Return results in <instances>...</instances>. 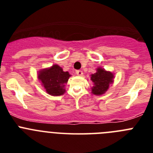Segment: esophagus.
<instances>
[{
    "mask_svg": "<svg viewBox=\"0 0 153 153\" xmlns=\"http://www.w3.org/2000/svg\"><path fill=\"white\" fill-rule=\"evenodd\" d=\"M76 74L77 76H83V71H82V70H76Z\"/></svg>",
    "mask_w": 153,
    "mask_h": 153,
    "instance_id": "esophagus-1",
    "label": "esophagus"
}]
</instances>
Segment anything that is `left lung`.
Masks as SVG:
<instances>
[{
  "label": "left lung",
  "instance_id": "left-lung-1",
  "mask_svg": "<svg viewBox=\"0 0 153 153\" xmlns=\"http://www.w3.org/2000/svg\"><path fill=\"white\" fill-rule=\"evenodd\" d=\"M96 70L95 74L90 75V79L93 84L91 93L93 95H102L107 91L109 85L113 83L114 74L102 67H98Z\"/></svg>",
  "mask_w": 153,
  "mask_h": 153
}]
</instances>
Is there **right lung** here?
<instances>
[{"label":"right lung","mask_w":153,"mask_h":153,"mask_svg":"<svg viewBox=\"0 0 153 153\" xmlns=\"http://www.w3.org/2000/svg\"><path fill=\"white\" fill-rule=\"evenodd\" d=\"M70 76L67 71H63L59 65L54 64L51 67L40 70L37 74V78L49 95L57 97L65 93V85Z\"/></svg>","instance_id":"1"}]
</instances>
